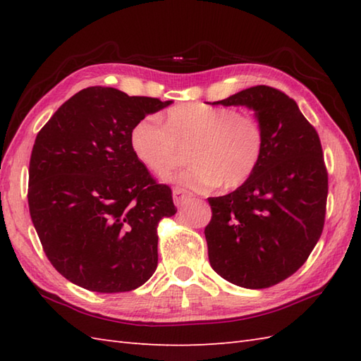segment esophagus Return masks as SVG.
I'll return each mask as SVG.
<instances>
[{
  "label": "esophagus",
  "instance_id": "obj_1",
  "mask_svg": "<svg viewBox=\"0 0 361 361\" xmlns=\"http://www.w3.org/2000/svg\"><path fill=\"white\" fill-rule=\"evenodd\" d=\"M190 192H188V190H185V189H181V188H175L173 189V203L176 204V206H181L183 203H185L188 198H190Z\"/></svg>",
  "mask_w": 361,
  "mask_h": 361
}]
</instances>
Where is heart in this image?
I'll use <instances>...</instances> for the list:
<instances>
[{
	"mask_svg": "<svg viewBox=\"0 0 361 361\" xmlns=\"http://www.w3.org/2000/svg\"><path fill=\"white\" fill-rule=\"evenodd\" d=\"M128 142L133 157L155 175L171 172L186 150L189 167L169 180L206 192L219 185L237 189L255 175L264 157L265 132L251 114L190 102L169 109L159 124L140 119L130 128Z\"/></svg>",
	"mask_w": 361,
	"mask_h": 361,
	"instance_id": "b5f03b06",
	"label": "heart"
}]
</instances>
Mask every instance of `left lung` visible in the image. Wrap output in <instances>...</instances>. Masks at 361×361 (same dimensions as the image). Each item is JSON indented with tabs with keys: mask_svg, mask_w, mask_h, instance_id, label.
<instances>
[{
	"mask_svg": "<svg viewBox=\"0 0 361 361\" xmlns=\"http://www.w3.org/2000/svg\"><path fill=\"white\" fill-rule=\"evenodd\" d=\"M256 111L265 150L251 178L208 202L212 270L245 288H267L298 271L323 233L327 169L315 127L282 91L257 85L214 102Z\"/></svg>",
	"mask_w": 361,
	"mask_h": 361,
	"instance_id": "obj_1",
	"label": "left lung"
}]
</instances>
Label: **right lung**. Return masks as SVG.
I'll return each mask as SVG.
<instances>
[{
    "mask_svg": "<svg viewBox=\"0 0 361 361\" xmlns=\"http://www.w3.org/2000/svg\"><path fill=\"white\" fill-rule=\"evenodd\" d=\"M172 101L90 87L38 132L29 163V212L46 257L97 293L141 287L158 265V224L176 208L130 150V128Z\"/></svg>",
    "mask_w": 361,
    "mask_h": 361,
    "instance_id": "obj_1",
    "label": "right lung"
}]
</instances>
